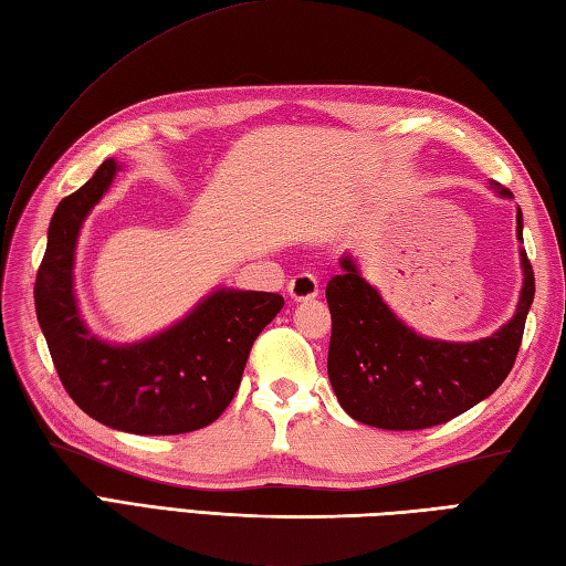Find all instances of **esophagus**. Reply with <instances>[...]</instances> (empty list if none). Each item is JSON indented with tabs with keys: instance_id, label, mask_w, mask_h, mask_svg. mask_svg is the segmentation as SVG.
I'll return each mask as SVG.
<instances>
[{
	"instance_id": "1",
	"label": "esophagus",
	"mask_w": 566,
	"mask_h": 566,
	"mask_svg": "<svg viewBox=\"0 0 566 566\" xmlns=\"http://www.w3.org/2000/svg\"><path fill=\"white\" fill-rule=\"evenodd\" d=\"M286 290H290V296L294 298V302H308V298L318 296V280L314 274L302 272L294 276Z\"/></svg>"
}]
</instances>
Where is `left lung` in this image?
<instances>
[{
  "label": "left lung",
  "instance_id": "left-lung-1",
  "mask_svg": "<svg viewBox=\"0 0 566 566\" xmlns=\"http://www.w3.org/2000/svg\"><path fill=\"white\" fill-rule=\"evenodd\" d=\"M499 191L511 197L506 187ZM518 238L523 240L521 209ZM521 264L523 292L506 326L484 340L444 343L406 328L345 255L343 272L326 286L333 318L328 377L345 411L375 428L420 430L448 423L494 394L515 365L535 296L525 250Z\"/></svg>",
  "mask_w": 566,
  "mask_h": 566
}]
</instances>
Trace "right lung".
Listing matches in <instances>:
<instances>
[{"label": "right lung", "instance_id": "1", "mask_svg": "<svg viewBox=\"0 0 566 566\" xmlns=\"http://www.w3.org/2000/svg\"><path fill=\"white\" fill-rule=\"evenodd\" d=\"M104 160L87 185L57 203L35 276V316L70 399L99 423L136 436H179L219 418L243 379L250 347L280 314L270 292H213L177 326L136 345L94 338L72 294L77 233L112 185Z\"/></svg>", "mask_w": 566, "mask_h": 566}]
</instances>
